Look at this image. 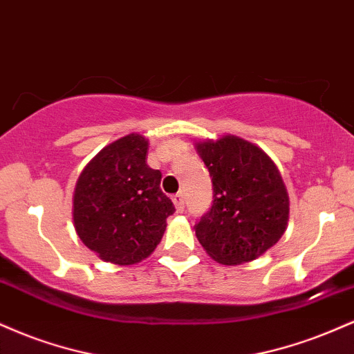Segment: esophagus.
Here are the masks:
<instances>
[{
	"instance_id": "34e87169",
	"label": "esophagus",
	"mask_w": 354,
	"mask_h": 354,
	"mask_svg": "<svg viewBox=\"0 0 354 354\" xmlns=\"http://www.w3.org/2000/svg\"><path fill=\"white\" fill-rule=\"evenodd\" d=\"M171 200H173V203H174V206H176V209L181 211V213H183V211H185V194H183V193H176V194H174V196L171 198Z\"/></svg>"
}]
</instances>
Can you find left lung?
Here are the masks:
<instances>
[{
	"label": "left lung",
	"instance_id": "left-lung-1",
	"mask_svg": "<svg viewBox=\"0 0 354 354\" xmlns=\"http://www.w3.org/2000/svg\"><path fill=\"white\" fill-rule=\"evenodd\" d=\"M213 183V205L194 225L214 261L241 265L274 246L286 231L290 198L281 174L261 148L225 135L198 141Z\"/></svg>",
	"mask_w": 354,
	"mask_h": 354
}]
</instances>
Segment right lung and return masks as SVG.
<instances>
[{"label": "right lung", "instance_id": "obj_1", "mask_svg": "<svg viewBox=\"0 0 354 354\" xmlns=\"http://www.w3.org/2000/svg\"><path fill=\"white\" fill-rule=\"evenodd\" d=\"M148 140L126 135L84 166L73 194V221L81 241L101 259L128 266L160 245L174 213L161 191V173L146 165Z\"/></svg>", "mask_w": 354, "mask_h": 354}]
</instances>
